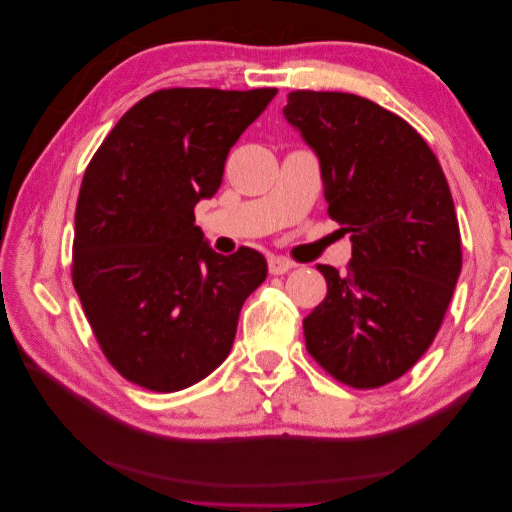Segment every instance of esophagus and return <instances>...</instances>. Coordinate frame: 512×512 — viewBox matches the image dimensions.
Wrapping results in <instances>:
<instances>
[{
    "instance_id": "esophagus-1",
    "label": "esophagus",
    "mask_w": 512,
    "mask_h": 512,
    "mask_svg": "<svg viewBox=\"0 0 512 512\" xmlns=\"http://www.w3.org/2000/svg\"><path fill=\"white\" fill-rule=\"evenodd\" d=\"M292 267H294V265H292L290 260H286V258H280V256L269 258V273H271V275H284V273H288Z\"/></svg>"
}]
</instances>
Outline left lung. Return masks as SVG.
Instances as JSON below:
<instances>
[{"instance_id": "1", "label": "left lung", "mask_w": 512, "mask_h": 512, "mask_svg": "<svg viewBox=\"0 0 512 512\" xmlns=\"http://www.w3.org/2000/svg\"><path fill=\"white\" fill-rule=\"evenodd\" d=\"M284 117L316 153L331 218L352 241L346 275L318 265L327 297L303 320L307 350L339 382L376 389L421 359L451 303V190L423 136L376 102L292 91Z\"/></svg>"}]
</instances>
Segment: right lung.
<instances>
[{"instance_id": "add662e5", "label": "right lung", "mask_w": 512, "mask_h": 512, "mask_svg": "<svg viewBox=\"0 0 512 512\" xmlns=\"http://www.w3.org/2000/svg\"><path fill=\"white\" fill-rule=\"evenodd\" d=\"M277 89H162L136 102L89 162L74 215L72 282L106 359L156 393L207 378L265 282L252 247L222 256L194 224L230 147Z\"/></svg>"}]
</instances>
